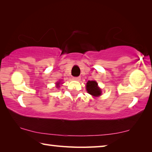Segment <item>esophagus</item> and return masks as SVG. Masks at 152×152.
Wrapping results in <instances>:
<instances>
[{"label": "esophagus", "instance_id": "obj_1", "mask_svg": "<svg viewBox=\"0 0 152 152\" xmlns=\"http://www.w3.org/2000/svg\"><path fill=\"white\" fill-rule=\"evenodd\" d=\"M72 79L74 80H80V77H73Z\"/></svg>", "mask_w": 152, "mask_h": 152}]
</instances>
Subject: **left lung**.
Returning <instances> with one entry per match:
<instances>
[{
  "label": "left lung",
  "instance_id": "obj_1",
  "mask_svg": "<svg viewBox=\"0 0 152 152\" xmlns=\"http://www.w3.org/2000/svg\"><path fill=\"white\" fill-rule=\"evenodd\" d=\"M86 91L90 94L93 96H99L101 95V89L98 86V84L96 81L88 80L86 83Z\"/></svg>",
  "mask_w": 152,
  "mask_h": 152
}]
</instances>
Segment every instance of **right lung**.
<instances>
[{
	"label": "right lung",
	"mask_w": 152,
	"mask_h": 152,
	"mask_svg": "<svg viewBox=\"0 0 152 152\" xmlns=\"http://www.w3.org/2000/svg\"><path fill=\"white\" fill-rule=\"evenodd\" d=\"M56 87H57V88H59V87H60V82L56 84Z\"/></svg>",
	"instance_id": "right-lung-1"
}]
</instances>
